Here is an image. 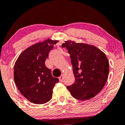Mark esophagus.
Segmentation results:
<instances>
[{
	"label": "esophagus",
	"mask_w": 125,
	"mask_h": 125,
	"mask_svg": "<svg viewBox=\"0 0 125 125\" xmlns=\"http://www.w3.org/2000/svg\"><path fill=\"white\" fill-rule=\"evenodd\" d=\"M63 79H64V75L61 74V75L59 77V80H60V82H62Z\"/></svg>",
	"instance_id": "34e87169"
}]
</instances>
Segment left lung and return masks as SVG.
Here are the masks:
<instances>
[{
	"instance_id": "obj_1",
	"label": "left lung",
	"mask_w": 125,
	"mask_h": 125,
	"mask_svg": "<svg viewBox=\"0 0 125 125\" xmlns=\"http://www.w3.org/2000/svg\"><path fill=\"white\" fill-rule=\"evenodd\" d=\"M70 55L75 81L67 87L73 97L85 101L101 91L109 74V61L105 54L93 45L67 41L62 44Z\"/></svg>"
}]
</instances>
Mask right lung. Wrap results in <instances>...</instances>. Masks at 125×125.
I'll return each mask as SVG.
<instances>
[{
    "instance_id": "1",
    "label": "right lung",
    "mask_w": 125,
    "mask_h": 125,
    "mask_svg": "<svg viewBox=\"0 0 125 125\" xmlns=\"http://www.w3.org/2000/svg\"><path fill=\"white\" fill-rule=\"evenodd\" d=\"M57 40L47 39L25 49L14 67V78L18 90L26 99L35 104L47 103L52 97L53 88L59 82L52 76L45 61Z\"/></svg>"
}]
</instances>
